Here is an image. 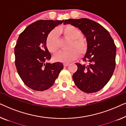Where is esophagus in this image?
Wrapping results in <instances>:
<instances>
[{"label":"esophagus","mask_w":126,"mask_h":126,"mask_svg":"<svg viewBox=\"0 0 126 126\" xmlns=\"http://www.w3.org/2000/svg\"><path fill=\"white\" fill-rule=\"evenodd\" d=\"M69 65V63H63V66H68Z\"/></svg>","instance_id":"34e87169"}]
</instances>
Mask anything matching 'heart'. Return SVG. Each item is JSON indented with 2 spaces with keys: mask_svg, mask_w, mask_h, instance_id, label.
Returning a JSON list of instances; mask_svg holds the SVG:
<instances>
[{
  "mask_svg": "<svg viewBox=\"0 0 126 126\" xmlns=\"http://www.w3.org/2000/svg\"><path fill=\"white\" fill-rule=\"evenodd\" d=\"M58 32L63 33L70 40H73L72 47H75L80 54L85 53L88 49L87 43L81 38V32L78 29L72 25H67L58 29ZM46 46L51 53H55L57 50L58 43L56 31H53L48 35L46 39ZM77 50L72 49L69 50H60L54 55V59L63 63H69L78 57L79 53Z\"/></svg>",
  "mask_w": 126,
  "mask_h": 126,
  "instance_id": "b5f03b06",
  "label": "heart"
}]
</instances>
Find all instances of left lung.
<instances>
[{
    "mask_svg": "<svg viewBox=\"0 0 126 126\" xmlns=\"http://www.w3.org/2000/svg\"><path fill=\"white\" fill-rule=\"evenodd\" d=\"M63 24L78 27L85 36L88 49L84 64L76 63L75 85L86 93L96 92L109 81L114 72L116 46L109 32L99 23L87 18L66 19Z\"/></svg>",
    "mask_w": 126,
    "mask_h": 126,
    "instance_id": "1",
    "label": "left lung"
}]
</instances>
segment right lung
Returning a JSON list of instances; mask_svg holds the SVG:
<instances>
[{
  "label": "right lung",
  "mask_w": 126,
  "mask_h": 126,
  "mask_svg": "<svg viewBox=\"0 0 126 126\" xmlns=\"http://www.w3.org/2000/svg\"><path fill=\"white\" fill-rule=\"evenodd\" d=\"M63 20H39L29 25L20 34L15 46V66L26 85L43 91L54 83L63 68V63H47L51 54L46 46L50 32Z\"/></svg>",
  "instance_id": "add662e5"
}]
</instances>
